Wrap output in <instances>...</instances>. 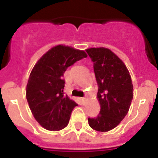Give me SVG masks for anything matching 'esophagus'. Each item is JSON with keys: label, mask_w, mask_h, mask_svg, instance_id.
I'll use <instances>...</instances> for the list:
<instances>
[{"label": "esophagus", "mask_w": 158, "mask_h": 158, "mask_svg": "<svg viewBox=\"0 0 158 158\" xmlns=\"http://www.w3.org/2000/svg\"><path fill=\"white\" fill-rule=\"evenodd\" d=\"M81 101L82 103H85V102L87 101V98H81Z\"/></svg>", "instance_id": "34e87169"}]
</instances>
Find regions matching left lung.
<instances>
[{
	"mask_svg": "<svg viewBox=\"0 0 158 158\" xmlns=\"http://www.w3.org/2000/svg\"><path fill=\"white\" fill-rule=\"evenodd\" d=\"M87 53L94 62L100 113L89 118V126L100 132L115 128L127 115L134 97L130 72L122 60L105 48H91Z\"/></svg>",
	"mask_w": 158,
	"mask_h": 158,
	"instance_id": "left-lung-1",
	"label": "left lung"
}]
</instances>
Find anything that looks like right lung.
I'll list each match as a JSON object with an SVG mask.
<instances>
[{"mask_svg": "<svg viewBox=\"0 0 158 158\" xmlns=\"http://www.w3.org/2000/svg\"><path fill=\"white\" fill-rule=\"evenodd\" d=\"M87 56L84 51L60 44L48 50L33 66L26 87V98L35 120L46 130L57 131L68 125L78 104L64 94V73Z\"/></svg>", "mask_w": 158, "mask_h": 158, "instance_id": "right-lung-1", "label": "right lung"}]
</instances>
